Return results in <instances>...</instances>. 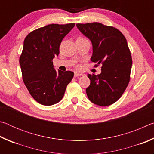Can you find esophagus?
Wrapping results in <instances>:
<instances>
[{"label": "esophagus", "mask_w": 154, "mask_h": 154, "mask_svg": "<svg viewBox=\"0 0 154 154\" xmlns=\"http://www.w3.org/2000/svg\"><path fill=\"white\" fill-rule=\"evenodd\" d=\"M74 76L76 77H80V76H83V74L82 73H80V72H75V74H74Z\"/></svg>", "instance_id": "obj_1"}]
</instances>
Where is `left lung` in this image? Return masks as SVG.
I'll list each match as a JSON object with an SVG mask.
<instances>
[{"instance_id":"8db88e82","label":"left lung","mask_w":154,"mask_h":154,"mask_svg":"<svg viewBox=\"0 0 154 154\" xmlns=\"http://www.w3.org/2000/svg\"><path fill=\"white\" fill-rule=\"evenodd\" d=\"M76 26L92 42L91 61L97 63L96 66L102 64L100 74L88 75V97L97 105H111L121 97L130 82L132 60L127 41L117 28L100 23Z\"/></svg>"}]
</instances>
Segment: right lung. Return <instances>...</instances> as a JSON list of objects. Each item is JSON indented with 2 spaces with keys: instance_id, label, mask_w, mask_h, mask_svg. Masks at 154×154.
Masks as SVG:
<instances>
[{
  "instance_id": "add662e5",
  "label": "right lung",
  "mask_w": 154,
  "mask_h": 154,
  "mask_svg": "<svg viewBox=\"0 0 154 154\" xmlns=\"http://www.w3.org/2000/svg\"><path fill=\"white\" fill-rule=\"evenodd\" d=\"M75 25L49 24L33 30L24 39L20 57L22 79L30 95L41 105L60 102L74 76L72 71H56L52 60L58 56L62 39Z\"/></svg>"
}]
</instances>
